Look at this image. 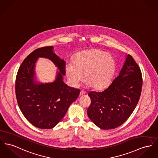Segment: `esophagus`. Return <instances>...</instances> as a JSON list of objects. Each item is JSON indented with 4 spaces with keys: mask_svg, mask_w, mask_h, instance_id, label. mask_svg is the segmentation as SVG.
<instances>
[{
    "mask_svg": "<svg viewBox=\"0 0 158 158\" xmlns=\"http://www.w3.org/2000/svg\"><path fill=\"white\" fill-rule=\"evenodd\" d=\"M85 92L84 91V90H81V92H80V95H85Z\"/></svg>",
    "mask_w": 158,
    "mask_h": 158,
    "instance_id": "esophagus-1",
    "label": "esophagus"
}]
</instances>
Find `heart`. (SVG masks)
<instances>
[{"mask_svg":"<svg viewBox=\"0 0 158 158\" xmlns=\"http://www.w3.org/2000/svg\"><path fill=\"white\" fill-rule=\"evenodd\" d=\"M116 70V63L110 54L98 49L77 53L73 63H68L66 73L69 83L77 87L84 74L85 83L95 90L105 89L111 83Z\"/></svg>","mask_w":158,"mask_h":158,"instance_id":"b5f03b06","label":"heart"}]
</instances>
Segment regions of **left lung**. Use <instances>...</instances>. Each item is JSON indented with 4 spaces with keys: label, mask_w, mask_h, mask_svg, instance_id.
<instances>
[{
    "label": "left lung",
    "mask_w": 158,
    "mask_h": 158,
    "mask_svg": "<svg viewBox=\"0 0 158 158\" xmlns=\"http://www.w3.org/2000/svg\"><path fill=\"white\" fill-rule=\"evenodd\" d=\"M142 83L140 68L132 57L127 55L119 74L107 88L88 94L92 101L87 111L89 118L102 129L122 125L136 107Z\"/></svg>",
    "instance_id": "left-lung-1"
}]
</instances>
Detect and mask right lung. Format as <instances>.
<instances>
[{
  "instance_id": "1",
  "label": "right lung",
  "mask_w": 158,
  "mask_h": 158,
  "mask_svg": "<svg viewBox=\"0 0 158 158\" xmlns=\"http://www.w3.org/2000/svg\"><path fill=\"white\" fill-rule=\"evenodd\" d=\"M39 58L50 60L58 69L53 82L44 84L37 80L35 68ZM65 65L53 46L35 50L21 63L15 81L17 102L23 114L36 127L52 129L56 126L80 94L79 89L63 82Z\"/></svg>"
}]
</instances>
